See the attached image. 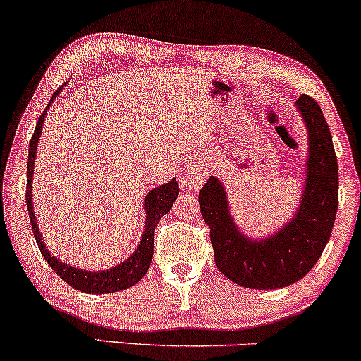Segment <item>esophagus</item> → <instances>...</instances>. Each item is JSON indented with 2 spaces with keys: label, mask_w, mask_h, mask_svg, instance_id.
<instances>
[{
  "label": "esophagus",
  "mask_w": 361,
  "mask_h": 361,
  "mask_svg": "<svg viewBox=\"0 0 361 361\" xmlns=\"http://www.w3.org/2000/svg\"><path fill=\"white\" fill-rule=\"evenodd\" d=\"M202 178H204V173L198 171V169H197V171H188V173H186V175L183 176V181H185L186 185L192 186V185L200 183Z\"/></svg>",
  "instance_id": "1"
}]
</instances>
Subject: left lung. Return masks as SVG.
<instances>
[{
  "instance_id": "1",
  "label": "left lung",
  "mask_w": 361,
  "mask_h": 361,
  "mask_svg": "<svg viewBox=\"0 0 361 361\" xmlns=\"http://www.w3.org/2000/svg\"><path fill=\"white\" fill-rule=\"evenodd\" d=\"M297 109L307 127L309 156L299 209L268 238L251 239L231 217L221 180L210 176L198 193L202 217L210 227L215 264L234 283L273 290L304 279L321 258L338 212V159L321 106L302 94Z\"/></svg>"
}]
</instances>
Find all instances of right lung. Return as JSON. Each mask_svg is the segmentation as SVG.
<instances>
[{"instance_id": "obj_1", "label": "right lung", "mask_w": 361, "mask_h": 361, "mask_svg": "<svg viewBox=\"0 0 361 361\" xmlns=\"http://www.w3.org/2000/svg\"><path fill=\"white\" fill-rule=\"evenodd\" d=\"M62 88H59L56 93L52 94V100L49 102L47 109L44 110L42 117L37 122L35 132L32 135L30 146H28V164H27V193H25V202L28 207V217H30L32 231H34V238L37 244H39V250L42 252L44 259L51 264V268L57 275L61 276L66 283L71 285L73 288L81 290L86 293H114L120 292V290H126L128 287H134L137 281L146 275L149 270V264L152 259V247H154V231L157 222L161 221L164 214L169 212V209L173 207V202L176 200L180 188H178L176 178L169 180L168 183L163 186H157L152 188L151 192L146 195V200H144V210H146V224H144V234L140 238V243L137 250L132 252L130 256L122 263H118L117 267L109 268L105 271H88L81 270V268H74L71 264L59 261V258L51 255V251L45 247L42 241V234H40V227L37 226V219L34 212V205H32V180H34V164H35V154H37V146H39L40 132H42L44 118L47 115L49 106L54 103V98L57 97Z\"/></svg>"}]
</instances>
